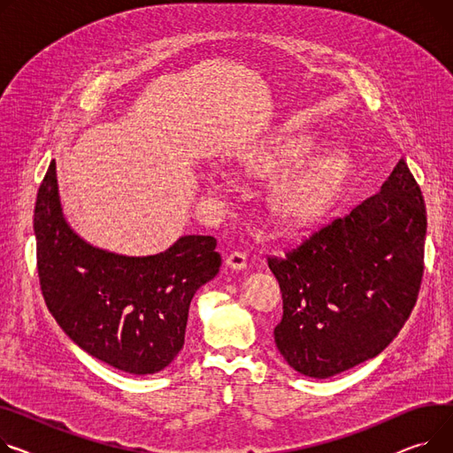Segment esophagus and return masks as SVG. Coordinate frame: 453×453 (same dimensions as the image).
<instances>
[{"label": "esophagus", "mask_w": 453, "mask_h": 453, "mask_svg": "<svg viewBox=\"0 0 453 453\" xmlns=\"http://www.w3.org/2000/svg\"><path fill=\"white\" fill-rule=\"evenodd\" d=\"M226 265L229 269H234V271H242L248 267V255L242 253V251H233L227 260H226Z\"/></svg>", "instance_id": "1"}]
</instances>
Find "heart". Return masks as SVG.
<instances>
[{
    "label": "heart",
    "mask_w": 453,
    "mask_h": 453,
    "mask_svg": "<svg viewBox=\"0 0 453 453\" xmlns=\"http://www.w3.org/2000/svg\"><path fill=\"white\" fill-rule=\"evenodd\" d=\"M304 143H286L277 147L264 158V165L271 169H288L304 158ZM329 173L322 164L310 165L293 173L280 182L273 195V211L286 222H303L315 215L326 189Z\"/></svg>",
    "instance_id": "obj_1"
}]
</instances>
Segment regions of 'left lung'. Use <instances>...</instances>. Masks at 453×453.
<instances>
[{
	"label": "left lung",
	"instance_id": "obj_1",
	"mask_svg": "<svg viewBox=\"0 0 453 453\" xmlns=\"http://www.w3.org/2000/svg\"><path fill=\"white\" fill-rule=\"evenodd\" d=\"M425 238V200L401 158L377 195L269 257L284 304L273 335L288 365L327 379L377 357L417 303Z\"/></svg>",
	"mask_w": 453,
	"mask_h": 453
}]
</instances>
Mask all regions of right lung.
<instances>
[{
	"instance_id": "1",
	"label": "right lung",
	"mask_w": 453,
	"mask_h": 453,
	"mask_svg": "<svg viewBox=\"0 0 453 453\" xmlns=\"http://www.w3.org/2000/svg\"><path fill=\"white\" fill-rule=\"evenodd\" d=\"M38 277L65 335L102 363L133 375L158 373L184 346L189 304L219 275L217 240L180 236L157 255L96 248L65 220L52 160L35 209Z\"/></svg>"
}]
</instances>
